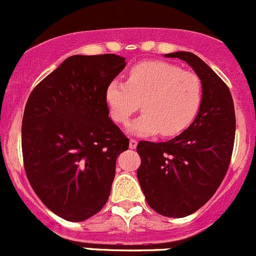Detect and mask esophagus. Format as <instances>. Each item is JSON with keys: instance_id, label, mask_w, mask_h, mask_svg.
<instances>
[{"instance_id": "obj_1", "label": "esophagus", "mask_w": 256, "mask_h": 256, "mask_svg": "<svg viewBox=\"0 0 256 256\" xmlns=\"http://www.w3.org/2000/svg\"><path fill=\"white\" fill-rule=\"evenodd\" d=\"M136 148H137V141H136V140H130V148L134 150Z\"/></svg>"}]
</instances>
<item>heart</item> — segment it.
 Wrapping results in <instances>:
<instances>
[{
	"label": "heart",
	"instance_id": "1",
	"mask_svg": "<svg viewBox=\"0 0 256 256\" xmlns=\"http://www.w3.org/2000/svg\"><path fill=\"white\" fill-rule=\"evenodd\" d=\"M105 100L116 123H126L142 102L144 114L126 126L137 136L162 133L172 137L195 120L202 100L201 80L195 73L164 61H146L130 69L128 80H112Z\"/></svg>",
	"mask_w": 256,
	"mask_h": 256
}]
</instances>
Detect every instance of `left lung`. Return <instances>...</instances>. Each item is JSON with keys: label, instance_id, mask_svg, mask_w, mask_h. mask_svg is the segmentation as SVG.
Masks as SVG:
<instances>
[{"label": "left lung", "instance_id": "1", "mask_svg": "<svg viewBox=\"0 0 256 256\" xmlns=\"http://www.w3.org/2000/svg\"><path fill=\"white\" fill-rule=\"evenodd\" d=\"M165 58L186 61L201 80L202 100L195 120L166 142L141 141L137 178L148 204L164 216L183 218L210 200L224 178L234 150L236 116L226 83L192 52Z\"/></svg>", "mask_w": 256, "mask_h": 256}]
</instances>
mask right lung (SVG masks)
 <instances>
[{
    "instance_id": "add662e5",
    "label": "right lung",
    "mask_w": 256,
    "mask_h": 256,
    "mask_svg": "<svg viewBox=\"0 0 256 256\" xmlns=\"http://www.w3.org/2000/svg\"><path fill=\"white\" fill-rule=\"evenodd\" d=\"M114 54L74 55L32 91L22 126L32 188L56 216L82 222L100 212L130 140L108 116L106 87L126 68Z\"/></svg>"
}]
</instances>
